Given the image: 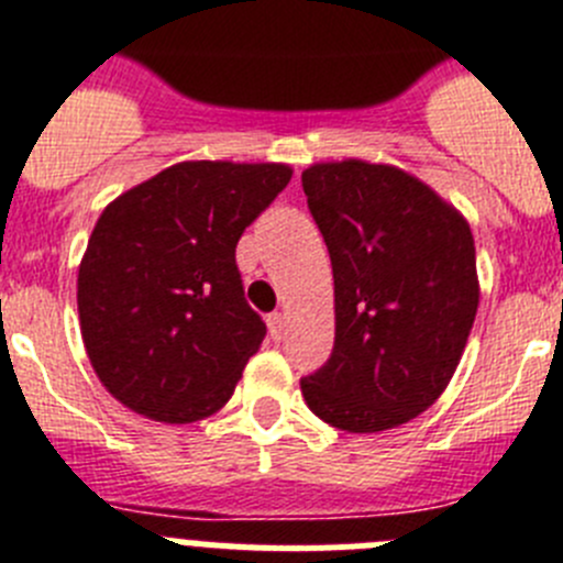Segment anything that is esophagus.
<instances>
[{"label": "esophagus", "instance_id": "obj_1", "mask_svg": "<svg viewBox=\"0 0 563 563\" xmlns=\"http://www.w3.org/2000/svg\"><path fill=\"white\" fill-rule=\"evenodd\" d=\"M267 327H271L273 338H282L285 335V327H287L285 316H282V312H273V316H267Z\"/></svg>", "mask_w": 563, "mask_h": 563}]
</instances>
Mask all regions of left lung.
<instances>
[{"label":"left lung","mask_w":563,"mask_h":563,"mask_svg":"<svg viewBox=\"0 0 563 563\" xmlns=\"http://www.w3.org/2000/svg\"><path fill=\"white\" fill-rule=\"evenodd\" d=\"M335 278V346L301 377L316 417L375 434L445 391L479 307L471 225L397 166L316 163L301 174Z\"/></svg>","instance_id":"left-lung-1"}]
</instances>
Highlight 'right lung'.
<instances>
[{
	"label": "right lung",
	"mask_w": 563,
	"mask_h": 563,
	"mask_svg": "<svg viewBox=\"0 0 563 563\" xmlns=\"http://www.w3.org/2000/svg\"><path fill=\"white\" fill-rule=\"evenodd\" d=\"M290 177L285 163L186 161L103 208L78 267V318L114 400L157 422H197L231 400L267 332L236 242Z\"/></svg>",
	"instance_id": "1"
}]
</instances>
